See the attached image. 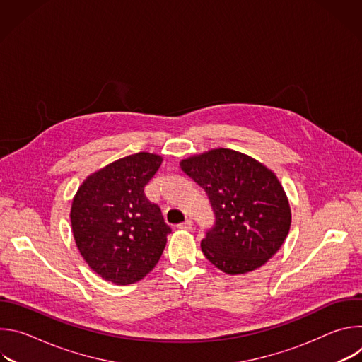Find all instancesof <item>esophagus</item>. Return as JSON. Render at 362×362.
Returning a JSON list of instances; mask_svg holds the SVG:
<instances>
[{"instance_id":"1","label":"esophagus","mask_w":362,"mask_h":362,"mask_svg":"<svg viewBox=\"0 0 362 362\" xmlns=\"http://www.w3.org/2000/svg\"><path fill=\"white\" fill-rule=\"evenodd\" d=\"M192 226H193V223H192L190 219H186L183 223L177 225V228L182 229V230H192Z\"/></svg>"}]
</instances>
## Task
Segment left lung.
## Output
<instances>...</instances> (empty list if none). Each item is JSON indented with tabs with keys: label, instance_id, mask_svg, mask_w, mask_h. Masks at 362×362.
Here are the masks:
<instances>
[{
	"label": "left lung",
	"instance_id": "8db88e82",
	"mask_svg": "<svg viewBox=\"0 0 362 362\" xmlns=\"http://www.w3.org/2000/svg\"><path fill=\"white\" fill-rule=\"evenodd\" d=\"M208 194L215 226L200 242L203 255L228 275L265 265L291 228V206L276 175L232 148H212L180 162Z\"/></svg>",
	"mask_w": 362,
	"mask_h": 362
}]
</instances>
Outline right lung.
<instances>
[{
  "instance_id": "1",
  "label": "right lung",
  "mask_w": 362,
  "mask_h": 362,
  "mask_svg": "<svg viewBox=\"0 0 362 362\" xmlns=\"http://www.w3.org/2000/svg\"><path fill=\"white\" fill-rule=\"evenodd\" d=\"M159 154L140 151L91 173L73 197L76 246L105 281L129 285L159 262L170 228L144 186L160 168Z\"/></svg>"
}]
</instances>
